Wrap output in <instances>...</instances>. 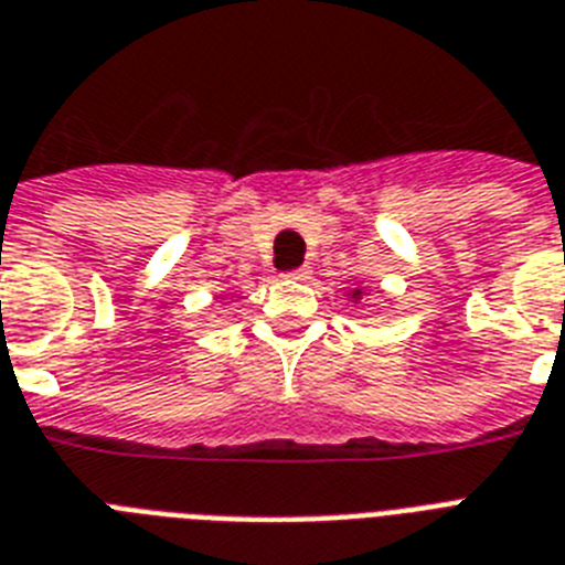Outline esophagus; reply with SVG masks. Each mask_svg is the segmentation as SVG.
Here are the masks:
<instances>
[{
  "instance_id": "1",
  "label": "esophagus",
  "mask_w": 565,
  "mask_h": 565,
  "mask_svg": "<svg viewBox=\"0 0 565 565\" xmlns=\"http://www.w3.org/2000/svg\"><path fill=\"white\" fill-rule=\"evenodd\" d=\"M290 278H296V281H305V278H308V269H305V266H299V269H290Z\"/></svg>"
}]
</instances>
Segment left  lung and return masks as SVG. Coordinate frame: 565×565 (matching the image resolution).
<instances>
[{"instance_id":"8db88e82","label":"left lung","mask_w":565,"mask_h":565,"mask_svg":"<svg viewBox=\"0 0 565 565\" xmlns=\"http://www.w3.org/2000/svg\"><path fill=\"white\" fill-rule=\"evenodd\" d=\"M352 296H354V299H361V290H354V292H352Z\"/></svg>"}]
</instances>
